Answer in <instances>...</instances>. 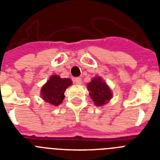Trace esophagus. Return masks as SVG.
Masks as SVG:
<instances>
[{"instance_id": "1", "label": "esophagus", "mask_w": 160, "mask_h": 160, "mask_svg": "<svg viewBox=\"0 0 160 160\" xmlns=\"http://www.w3.org/2000/svg\"><path fill=\"white\" fill-rule=\"evenodd\" d=\"M73 82L77 85H80L82 82V79L80 78H73Z\"/></svg>"}]
</instances>
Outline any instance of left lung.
Masks as SVG:
<instances>
[{"label": "left lung", "mask_w": 160, "mask_h": 160, "mask_svg": "<svg viewBox=\"0 0 160 160\" xmlns=\"http://www.w3.org/2000/svg\"><path fill=\"white\" fill-rule=\"evenodd\" d=\"M90 96L96 106H103L112 98L111 89L100 77L94 78L88 83Z\"/></svg>", "instance_id": "1"}]
</instances>
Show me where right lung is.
Returning <instances> with one entry per match:
<instances>
[{
	"instance_id": "right-lung-1",
	"label": "right lung",
	"mask_w": 160,
	"mask_h": 160,
	"mask_svg": "<svg viewBox=\"0 0 160 160\" xmlns=\"http://www.w3.org/2000/svg\"><path fill=\"white\" fill-rule=\"evenodd\" d=\"M70 85L72 81L70 78H61L59 76L53 75L43 86L41 95L46 102L54 107L58 106L64 99L66 88Z\"/></svg>"
}]
</instances>
